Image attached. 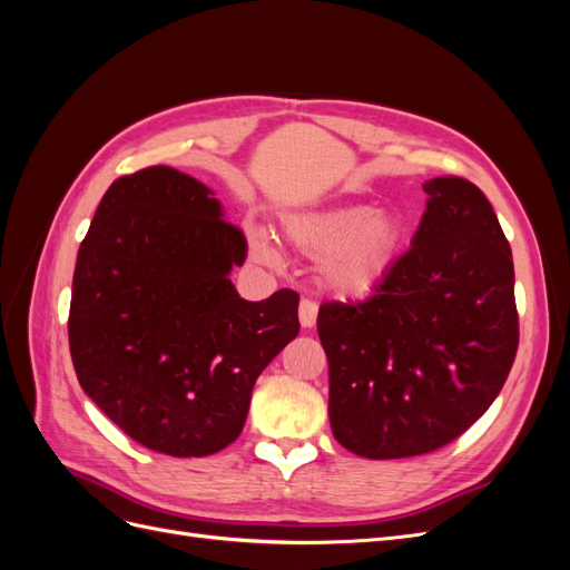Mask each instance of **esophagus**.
Masks as SVG:
<instances>
[{
  "label": "esophagus",
  "mask_w": 570,
  "mask_h": 570,
  "mask_svg": "<svg viewBox=\"0 0 570 570\" xmlns=\"http://www.w3.org/2000/svg\"><path fill=\"white\" fill-rule=\"evenodd\" d=\"M318 316V304L314 299H302L299 302V323L302 327H314Z\"/></svg>",
  "instance_id": "1"
}]
</instances>
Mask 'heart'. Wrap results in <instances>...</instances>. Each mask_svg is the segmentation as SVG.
<instances>
[{
	"mask_svg": "<svg viewBox=\"0 0 570 570\" xmlns=\"http://www.w3.org/2000/svg\"><path fill=\"white\" fill-rule=\"evenodd\" d=\"M283 230L302 254L323 258L321 281L340 297L373 292L402 247V223L390 212L358 202L292 214ZM256 249L273 256L266 243H258Z\"/></svg>",
	"mask_w": 570,
	"mask_h": 570,
	"instance_id": "b5f03b06",
	"label": "heart"
}]
</instances>
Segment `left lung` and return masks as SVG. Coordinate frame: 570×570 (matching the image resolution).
<instances>
[{"mask_svg": "<svg viewBox=\"0 0 570 570\" xmlns=\"http://www.w3.org/2000/svg\"><path fill=\"white\" fill-rule=\"evenodd\" d=\"M421 226L366 302H323L327 416L366 459L435 452L497 400L519 350L513 258L482 189L423 185Z\"/></svg>", "mask_w": 570, "mask_h": 570, "instance_id": "8db88e82", "label": "left lung"}]
</instances>
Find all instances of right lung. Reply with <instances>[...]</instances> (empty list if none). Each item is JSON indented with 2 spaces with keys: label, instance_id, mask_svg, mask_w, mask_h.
Listing matches in <instances>:
<instances>
[{
  "label": "right lung",
  "instance_id": "right-lung-1",
  "mask_svg": "<svg viewBox=\"0 0 570 570\" xmlns=\"http://www.w3.org/2000/svg\"><path fill=\"white\" fill-rule=\"evenodd\" d=\"M247 239L170 166L111 183L78 249L68 344L85 394L151 452L209 456L243 433L256 377L299 333L295 289L237 295Z\"/></svg>",
  "mask_w": 570,
  "mask_h": 570
}]
</instances>
